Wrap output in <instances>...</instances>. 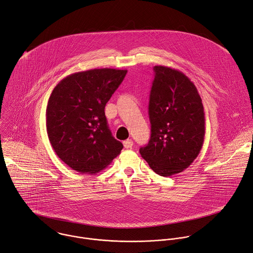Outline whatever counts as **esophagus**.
<instances>
[{
	"label": "esophagus",
	"mask_w": 253,
	"mask_h": 253,
	"mask_svg": "<svg viewBox=\"0 0 253 253\" xmlns=\"http://www.w3.org/2000/svg\"><path fill=\"white\" fill-rule=\"evenodd\" d=\"M123 145H124V147H125L126 149L132 148V146H133V141H132L131 139H128V140H126V141L123 142Z\"/></svg>",
	"instance_id": "obj_1"
}]
</instances>
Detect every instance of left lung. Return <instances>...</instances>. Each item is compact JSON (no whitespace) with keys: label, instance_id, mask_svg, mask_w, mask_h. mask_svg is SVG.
<instances>
[{"label":"left lung","instance_id":"obj_1","mask_svg":"<svg viewBox=\"0 0 253 253\" xmlns=\"http://www.w3.org/2000/svg\"><path fill=\"white\" fill-rule=\"evenodd\" d=\"M149 101L151 137L140 154L160 176L183 172L201 152L205 112L195 84L182 71L154 66Z\"/></svg>","mask_w":253,"mask_h":253}]
</instances>
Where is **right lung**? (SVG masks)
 I'll return each instance as SVG.
<instances>
[{"instance_id": "right-lung-1", "label": "right lung", "mask_w": 253, "mask_h": 253, "mask_svg": "<svg viewBox=\"0 0 253 253\" xmlns=\"http://www.w3.org/2000/svg\"><path fill=\"white\" fill-rule=\"evenodd\" d=\"M126 73L114 68L79 71L53 88L46 107L47 136L58 158L72 170L96 174L123 149L111 134L104 109Z\"/></svg>"}]
</instances>
